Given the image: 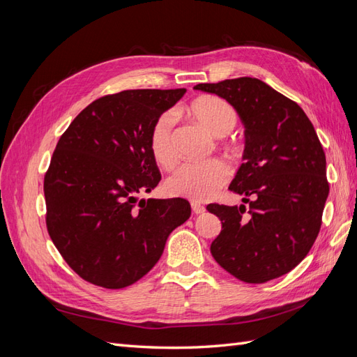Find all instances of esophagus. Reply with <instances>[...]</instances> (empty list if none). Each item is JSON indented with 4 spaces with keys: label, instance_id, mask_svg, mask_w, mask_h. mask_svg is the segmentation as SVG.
I'll return each instance as SVG.
<instances>
[{
    "label": "esophagus",
    "instance_id": "34e87169",
    "mask_svg": "<svg viewBox=\"0 0 357 357\" xmlns=\"http://www.w3.org/2000/svg\"><path fill=\"white\" fill-rule=\"evenodd\" d=\"M190 205H192V213L193 214H204L205 213V207L202 204H199L197 201H192Z\"/></svg>",
    "mask_w": 357,
    "mask_h": 357
}]
</instances>
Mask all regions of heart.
Listing matches in <instances>:
<instances>
[{"label": "heart", "mask_w": 357, "mask_h": 357, "mask_svg": "<svg viewBox=\"0 0 357 357\" xmlns=\"http://www.w3.org/2000/svg\"><path fill=\"white\" fill-rule=\"evenodd\" d=\"M189 113L215 137L228 134L236 123V113L229 102L219 96H199L189 105ZM174 113H162L150 128L149 147L158 165L171 168L177 162L174 144ZM232 169L226 160L211 158L201 162H186L167 178V190L174 197L192 201H207L229 181Z\"/></svg>", "instance_id": "b5f03b06"}]
</instances>
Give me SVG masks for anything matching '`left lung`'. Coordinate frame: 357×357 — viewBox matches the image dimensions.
I'll return each instance as SVG.
<instances>
[{"label":"left lung","instance_id":"1","mask_svg":"<svg viewBox=\"0 0 357 357\" xmlns=\"http://www.w3.org/2000/svg\"><path fill=\"white\" fill-rule=\"evenodd\" d=\"M193 89L228 101L245 128L244 164L229 190L243 195L250 210L208 205L222 222L211 255L245 283L284 275L314 244L329 195L326 156L314 126L295 101L259 79L199 83Z\"/></svg>","mask_w":357,"mask_h":357}]
</instances>
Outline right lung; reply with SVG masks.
<instances>
[{
    "mask_svg": "<svg viewBox=\"0 0 357 357\" xmlns=\"http://www.w3.org/2000/svg\"><path fill=\"white\" fill-rule=\"evenodd\" d=\"M185 92L132 89L101 96L61 135L45 176L46 226L63 261L84 282L105 289L134 284L156 265L168 235L190 218L183 198H137L160 180L150 128Z\"/></svg>",
    "mask_w": 357,
    "mask_h": 357,
    "instance_id": "1",
    "label": "right lung"
}]
</instances>
